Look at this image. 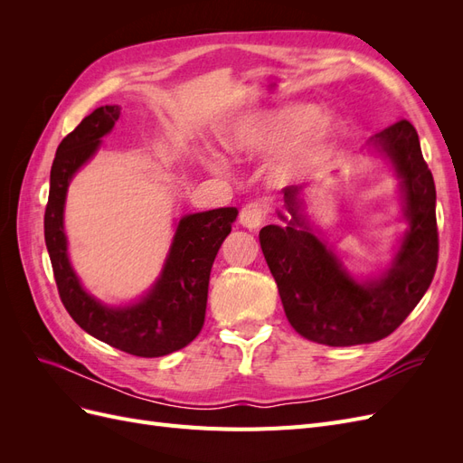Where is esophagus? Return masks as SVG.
<instances>
[{"label":"esophagus","instance_id":"obj_1","mask_svg":"<svg viewBox=\"0 0 463 463\" xmlns=\"http://www.w3.org/2000/svg\"><path fill=\"white\" fill-rule=\"evenodd\" d=\"M266 214H269V210H266L264 204L250 203V204L241 208L240 223H241L243 228H247V230H259L262 223H264V220H266Z\"/></svg>","mask_w":463,"mask_h":463}]
</instances>
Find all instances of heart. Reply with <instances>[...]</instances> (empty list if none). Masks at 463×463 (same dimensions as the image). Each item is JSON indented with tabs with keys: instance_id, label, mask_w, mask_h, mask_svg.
Instances as JSON below:
<instances>
[{
	"instance_id": "obj_1",
	"label": "heart",
	"mask_w": 463,
	"mask_h": 463,
	"mask_svg": "<svg viewBox=\"0 0 463 463\" xmlns=\"http://www.w3.org/2000/svg\"><path fill=\"white\" fill-rule=\"evenodd\" d=\"M344 135V121L325 114L311 102H289L278 108L247 111L222 131V145L245 158H260L278 150L269 164V179L274 185H286L299 179L313 167L328 160ZM210 170H220L216 154L204 156Z\"/></svg>"
}]
</instances>
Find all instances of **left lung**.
Returning a JSON list of instances; mask_svg holds the SVG:
<instances>
[{
    "label": "left lung",
    "mask_w": 463,
    "mask_h": 463,
    "mask_svg": "<svg viewBox=\"0 0 463 463\" xmlns=\"http://www.w3.org/2000/svg\"><path fill=\"white\" fill-rule=\"evenodd\" d=\"M367 145L400 179L405 230L388 269L363 279L349 274L307 214L298 187L284 191L288 214L278 213L284 226L270 223L259 233L289 325L303 338L334 347L394 332L425 296L439 262L437 191L415 128L400 119Z\"/></svg>",
    "instance_id": "obj_1"
}]
</instances>
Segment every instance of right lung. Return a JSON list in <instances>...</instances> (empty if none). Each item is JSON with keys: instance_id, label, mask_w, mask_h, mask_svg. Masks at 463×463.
<instances>
[{"instance_id": "right-lung-1", "label": "right lung", "mask_w": 463, "mask_h": 463, "mask_svg": "<svg viewBox=\"0 0 463 463\" xmlns=\"http://www.w3.org/2000/svg\"><path fill=\"white\" fill-rule=\"evenodd\" d=\"M121 116L119 106H100L82 119L58 146L50 172L44 237L60 298L77 325L111 347L137 357H162L197 338L206 313L208 279L237 208H214L177 222L156 282L137 301L108 305L82 288L69 260L63 226L67 189L75 174L102 145Z\"/></svg>"}]
</instances>
